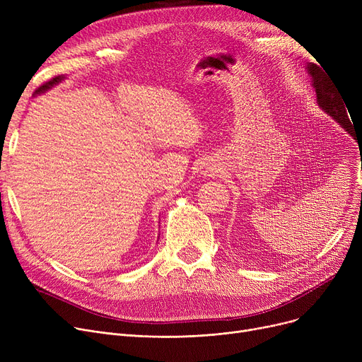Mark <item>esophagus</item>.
<instances>
[{
    "label": "esophagus",
    "mask_w": 362,
    "mask_h": 362,
    "mask_svg": "<svg viewBox=\"0 0 362 362\" xmlns=\"http://www.w3.org/2000/svg\"><path fill=\"white\" fill-rule=\"evenodd\" d=\"M205 173H213V167H206V170H205Z\"/></svg>",
    "instance_id": "obj_1"
}]
</instances>
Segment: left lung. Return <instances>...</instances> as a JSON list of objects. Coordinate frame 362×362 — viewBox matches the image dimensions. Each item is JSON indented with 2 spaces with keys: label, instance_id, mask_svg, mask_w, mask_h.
Returning <instances> with one entry per match:
<instances>
[{
  "label": "left lung",
  "instance_id": "obj_1",
  "mask_svg": "<svg viewBox=\"0 0 362 362\" xmlns=\"http://www.w3.org/2000/svg\"><path fill=\"white\" fill-rule=\"evenodd\" d=\"M307 69L313 79V88L315 89L317 103L321 107V110L326 111V114H329V116L333 117L348 133H351V136H355L354 127L351 123L352 117L349 119L351 114L348 116V112L346 111L348 107L346 109L344 108L346 103L340 98L341 95H339L337 88H334V83H330L327 76L315 64H308Z\"/></svg>",
  "mask_w": 362,
  "mask_h": 362
}]
</instances>
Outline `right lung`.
<instances>
[{
	"label": "right lung",
	"mask_w": 362,
	"mask_h": 362,
	"mask_svg": "<svg viewBox=\"0 0 362 362\" xmlns=\"http://www.w3.org/2000/svg\"><path fill=\"white\" fill-rule=\"evenodd\" d=\"M63 79H64V76H55L54 79H51L49 82H47V83H44L42 86L37 88V89H36V93H41V92H45V90H48V89H49V88H52L54 85L60 83Z\"/></svg>",
	"instance_id": "1"
}]
</instances>
